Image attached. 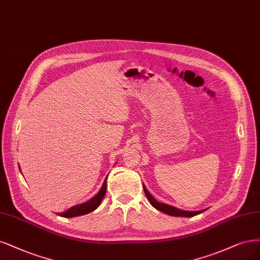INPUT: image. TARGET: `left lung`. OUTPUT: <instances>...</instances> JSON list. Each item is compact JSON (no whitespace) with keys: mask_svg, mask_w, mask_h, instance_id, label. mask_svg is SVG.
<instances>
[{"mask_svg":"<svg viewBox=\"0 0 260 260\" xmlns=\"http://www.w3.org/2000/svg\"><path fill=\"white\" fill-rule=\"evenodd\" d=\"M143 188H144V192L147 197V199L149 200L150 204L157 210H159L160 212H164L170 216H180V217H192L194 215H198V214L204 212L205 210H201V211H185V210H180L175 207H172V205H169L166 203H160L158 202L153 196L149 193V191L146 189V187L143 185Z\"/></svg>","mask_w":260,"mask_h":260,"instance_id":"left-lung-1","label":"left lung"}]
</instances>
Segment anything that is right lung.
I'll return each mask as SVG.
<instances>
[{
  "label": "right lung",
  "mask_w": 260,
  "mask_h": 260,
  "mask_svg": "<svg viewBox=\"0 0 260 260\" xmlns=\"http://www.w3.org/2000/svg\"><path fill=\"white\" fill-rule=\"evenodd\" d=\"M20 169V168H19ZM106 180H107V176L103 182V185L101 187V189L98 191V193L95 196H93L90 200H88L84 203H80L77 205H74V207L70 208L69 210H67L66 212H62V213H57L59 216L62 217H75V216H80V215H85V214L90 213L92 211H94L98 207H99L100 203L102 202L105 192H106Z\"/></svg>",
  "instance_id": "obj_1"
}]
</instances>
